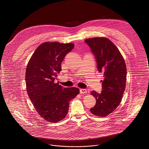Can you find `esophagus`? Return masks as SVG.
Here are the masks:
<instances>
[{"label":"esophagus","mask_w":149,"mask_h":149,"mask_svg":"<svg viewBox=\"0 0 149 149\" xmlns=\"http://www.w3.org/2000/svg\"><path fill=\"white\" fill-rule=\"evenodd\" d=\"M80 93L81 94H84V93H87V91L85 89H80Z\"/></svg>","instance_id":"esophagus-1"}]
</instances>
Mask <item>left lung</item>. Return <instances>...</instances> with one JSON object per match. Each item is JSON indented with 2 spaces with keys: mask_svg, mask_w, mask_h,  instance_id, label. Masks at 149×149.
Returning <instances> with one entry per match:
<instances>
[{
  "mask_svg": "<svg viewBox=\"0 0 149 149\" xmlns=\"http://www.w3.org/2000/svg\"><path fill=\"white\" fill-rule=\"evenodd\" d=\"M85 42L95 55L98 70L104 76L101 93L95 91L91 93L96 103L90 110L95 116L105 117L117 108L121 101L126 86V64L118 49L108 39L94 38L86 39Z\"/></svg>",
  "mask_w": 149,
  "mask_h": 149,
  "instance_id": "1",
  "label": "left lung"
}]
</instances>
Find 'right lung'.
Segmentation results:
<instances>
[{
    "label": "right lung",
    "mask_w": 149,
    "mask_h": 149,
    "mask_svg": "<svg viewBox=\"0 0 149 149\" xmlns=\"http://www.w3.org/2000/svg\"><path fill=\"white\" fill-rule=\"evenodd\" d=\"M74 46L73 43H42L28 63L27 93L38 114L48 122H57L65 118L70 101L79 93L77 88H65L54 82L65 55Z\"/></svg>",
    "instance_id": "right-lung-1"
}]
</instances>
